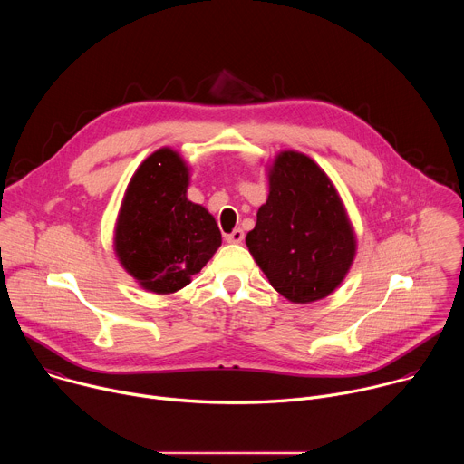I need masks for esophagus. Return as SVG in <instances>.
<instances>
[{
	"instance_id": "34e87169",
	"label": "esophagus",
	"mask_w": 464,
	"mask_h": 464,
	"mask_svg": "<svg viewBox=\"0 0 464 464\" xmlns=\"http://www.w3.org/2000/svg\"><path fill=\"white\" fill-rule=\"evenodd\" d=\"M226 240H227L229 244H240V242L244 240V231H242V229H233L231 233L226 235Z\"/></svg>"
}]
</instances>
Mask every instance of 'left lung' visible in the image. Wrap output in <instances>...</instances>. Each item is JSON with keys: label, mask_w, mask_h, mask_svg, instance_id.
Returning <instances> with one entry per match:
<instances>
[{"label": "left lung", "mask_w": 464, "mask_h": 464, "mask_svg": "<svg viewBox=\"0 0 464 464\" xmlns=\"http://www.w3.org/2000/svg\"><path fill=\"white\" fill-rule=\"evenodd\" d=\"M270 194L246 244L270 285L306 304L333 294L356 253L340 194L304 154L285 150L270 169Z\"/></svg>", "instance_id": "1"}]
</instances>
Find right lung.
I'll list each match as a JSON object with an SVG mask.
<instances>
[{
  "instance_id": "right-lung-1",
  "label": "right lung",
  "mask_w": 464,
  "mask_h": 464,
  "mask_svg": "<svg viewBox=\"0 0 464 464\" xmlns=\"http://www.w3.org/2000/svg\"><path fill=\"white\" fill-rule=\"evenodd\" d=\"M188 169L160 149L130 179L115 226V253L145 290L174 294L190 283L222 244L213 215L187 200Z\"/></svg>"
}]
</instances>
